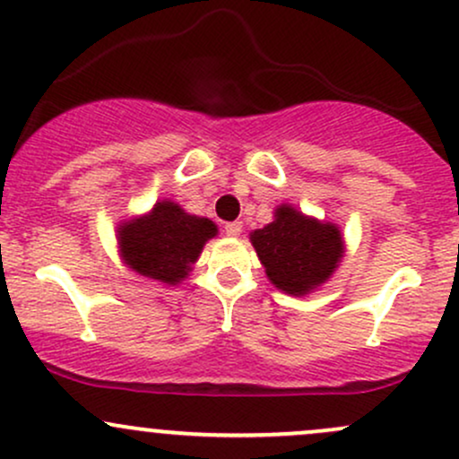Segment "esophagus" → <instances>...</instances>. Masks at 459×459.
Instances as JSON below:
<instances>
[{"label":"esophagus","mask_w":459,"mask_h":459,"mask_svg":"<svg viewBox=\"0 0 459 459\" xmlns=\"http://www.w3.org/2000/svg\"><path fill=\"white\" fill-rule=\"evenodd\" d=\"M241 229H244V224H241V222H229L224 226L226 235H229V237H239Z\"/></svg>","instance_id":"1"}]
</instances>
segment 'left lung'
Instances as JSON below:
<instances>
[{"label":"left lung","mask_w":459,"mask_h":459,"mask_svg":"<svg viewBox=\"0 0 459 459\" xmlns=\"http://www.w3.org/2000/svg\"><path fill=\"white\" fill-rule=\"evenodd\" d=\"M267 278L282 291L304 296L334 272L343 256V239L336 226L317 222L289 204L276 218L250 235Z\"/></svg>","instance_id":"1"}]
</instances>
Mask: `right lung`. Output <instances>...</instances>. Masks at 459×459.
Listing matches in <instances>:
<instances>
[{
	"label": "right lung",
	"mask_w": 459,
	"mask_h": 459,
	"mask_svg": "<svg viewBox=\"0 0 459 459\" xmlns=\"http://www.w3.org/2000/svg\"><path fill=\"white\" fill-rule=\"evenodd\" d=\"M218 233L207 218L183 212L170 200L152 207L146 218L131 220L118 230L125 261L142 276L175 284L187 276L204 241Z\"/></svg>",
	"instance_id": "add662e5"
}]
</instances>
